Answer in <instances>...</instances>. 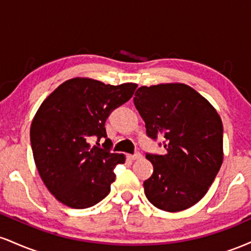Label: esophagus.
Wrapping results in <instances>:
<instances>
[{
  "label": "esophagus",
  "mask_w": 251,
  "mask_h": 251,
  "mask_svg": "<svg viewBox=\"0 0 251 251\" xmlns=\"http://www.w3.org/2000/svg\"><path fill=\"white\" fill-rule=\"evenodd\" d=\"M143 155L139 153V152H137V153H134V154H128V158L131 160H138V159H140V158H142Z\"/></svg>",
  "instance_id": "esophagus-1"
}]
</instances>
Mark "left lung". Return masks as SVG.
Here are the masks:
<instances>
[{
  "instance_id": "obj_1",
  "label": "left lung",
  "mask_w": 251,
  "mask_h": 251,
  "mask_svg": "<svg viewBox=\"0 0 251 251\" xmlns=\"http://www.w3.org/2000/svg\"><path fill=\"white\" fill-rule=\"evenodd\" d=\"M152 139L165 154H148L153 174L144 181L155 208L177 212L205 196L223 163V124L216 108L185 83L142 86L133 98Z\"/></svg>"
}]
</instances>
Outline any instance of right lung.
I'll return each mask as SVG.
<instances>
[{"label": "right lung", "mask_w": 251, "mask_h": 251, "mask_svg": "<svg viewBox=\"0 0 251 251\" xmlns=\"http://www.w3.org/2000/svg\"><path fill=\"white\" fill-rule=\"evenodd\" d=\"M137 86L73 77L54 89L37 109L30 125L34 160L46 188L62 204L86 209L109 194L116 180L113 170L126 158L91 146L88 140L107 138L106 119L131 99Z\"/></svg>", "instance_id": "right-lung-1"}]
</instances>
